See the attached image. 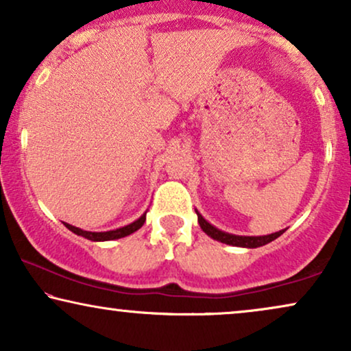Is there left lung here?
Instances as JSON below:
<instances>
[{"instance_id": "1", "label": "left lung", "mask_w": 351, "mask_h": 351, "mask_svg": "<svg viewBox=\"0 0 351 351\" xmlns=\"http://www.w3.org/2000/svg\"><path fill=\"white\" fill-rule=\"evenodd\" d=\"M195 213H196V215H198V223H199L201 230H203V232L208 234V237L215 239V241L230 244V246L249 247V249L261 247V246H265V244H268V243H271L273 239L281 237V234L286 232V228H285V230H280V232H276V233L263 234V237H241V234H233V233L222 232V230L214 227L213 223H209L208 220H206L196 209H195Z\"/></svg>"}]
</instances>
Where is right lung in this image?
I'll return each mask as SVG.
<instances>
[{
  "instance_id": "1",
  "label": "right lung",
  "mask_w": 351,
  "mask_h": 351,
  "mask_svg": "<svg viewBox=\"0 0 351 351\" xmlns=\"http://www.w3.org/2000/svg\"><path fill=\"white\" fill-rule=\"evenodd\" d=\"M145 219H147V213H143L141 217H138L137 220H134L132 223L124 225V227L117 228V230H108V232H86V230L73 227V225H70V223L64 222V225L70 230V232L78 234V237L90 239V241H112V239L124 238V237H128V234L137 232V230L141 228L143 223H145Z\"/></svg>"
}]
</instances>
